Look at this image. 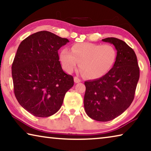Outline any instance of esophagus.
<instances>
[{"label": "esophagus", "instance_id": "34e87169", "mask_svg": "<svg viewBox=\"0 0 151 151\" xmlns=\"http://www.w3.org/2000/svg\"><path fill=\"white\" fill-rule=\"evenodd\" d=\"M74 81H75V83H78L81 82V80L78 77L75 76V77H74Z\"/></svg>", "mask_w": 151, "mask_h": 151}]
</instances>
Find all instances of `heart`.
<instances>
[{
	"label": "heart",
	"instance_id": "obj_1",
	"mask_svg": "<svg viewBox=\"0 0 151 151\" xmlns=\"http://www.w3.org/2000/svg\"><path fill=\"white\" fill-rule=\"evenodd\" d=\"M116 58V50L112 45L89 42L75 44L70 52L64 48L60 54L62 66L66 73H73L79 63L83 75L91 79L100 78L108 73Z\"/></svg>",
	"mask_w": 151,
	"mask_h": 151
}]
</instances>
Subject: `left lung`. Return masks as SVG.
<instances>
[{"label":"left lung","mask_w":151,"mask_h":151,"mask_svg":"<svg viewBox=\"0 0 151 151\" xmlns=\"http://www.w3.org/2000/svg\"><path fill=\"white\" fill-rule=\"evenodd\" d=\"M102 41L116 47V61L102 77L85 81L84 107L91 118L107 122L121 115L133 101L140 69L134 51L125 42L115 37Z\"/></svg>","instance_id":"8db88e82"}]
</instances>
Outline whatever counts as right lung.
Segmentation results:
<instances>
[{
	"mask_svg": "<svg viewBox=\"0 0 151 151\" xmlns=\"http://www.w3.org/2000/svg\"><path fill=\"white\" fill-rule=\"evenodd\" d=\"M69 42L47 31L21 42L12 64L14 93L24 109L34 116L49 117L58 111L73 76L62 68L58 51Z\"/></svg>",
	"mask_w": 151,
	"mask_h": 151,
	"instance_id": "add662e5",
	"label": "right lung"
}]
</instances>
